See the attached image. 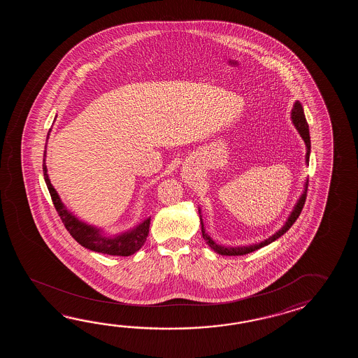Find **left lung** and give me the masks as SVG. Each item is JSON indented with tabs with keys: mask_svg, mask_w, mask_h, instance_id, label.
<instances>
[{
	"mask_svg": "<svg viewBox=\"0 0 358 358\" xmlns=\"http://www.w3.org/2000/svg\"><path fill=\"white\" fill-rule=\"evenodd\" d=\"M290 119H292V122H293L294 128L298 130L299 136H301L304 141V145H306V165L308 166L310 153H311V139H310L308 124H307L306 116H304L303 106H302V103H301L299 101L294 102L293 108H292V113H290ZM307 187H308V179L304 180L303 190H302L301 196L298 198L296 205L292 208L289 216H288L287 221L284 222V225H282V228L279 229L273 236L266 238L265 241H262V242H259V243L250 244V245L227 247V245L216 243L213 238L208 236V233L206 231L203 220H202V215H201V208L198 207L199 220H201V230H202V236H203L206 243L211 247V250L217 252L219 255H222V256H243V255H247V253H251V252L256 251V250H259V248L265 247L267 244L273 243L278 238H280L282 234H285V233L289 230L290 227L296 222L298 216L301 215V211H302V208H303L304 201H306V196H307Z\"/></svg>",
	"mask_w": 358,
	"mask_h": 358,
	"instance_id": "8db88e82",
	"label": "left lung"
}]
</instances>
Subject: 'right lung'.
<instances>
[{
    "label": "right lung",
    "mask_w": 358,
    "mask_h": 358,
    "mask_svg": "<svg viewBox=\"0 0 358 358\" xmlns=\"http://www.w3.org/2000/svg\"><path fill=\"white\" fill-rule=\"evenodd\" d=\"M50 131L47 134V139L50 137ZM46 152L47 151H45L43 153L45 182H46L47 188L52 198L55 208L64 222L65 228L68 229L70 236H73L80 245H83L84 248H87L90 251L103 253V255L130 256V255L139 251L148 236L151 217L148 216V217H145V220L141 221L134 228L124 230L117 234H108L103 229L99 228L96 225H91L87 221L80 220L78 216L68 210V207L61 201L57 190L55 189L54 185L51 184L48 171H47Z\"/></svg>",
    "instance_id": "right-lung-1"
}]
</instances>
